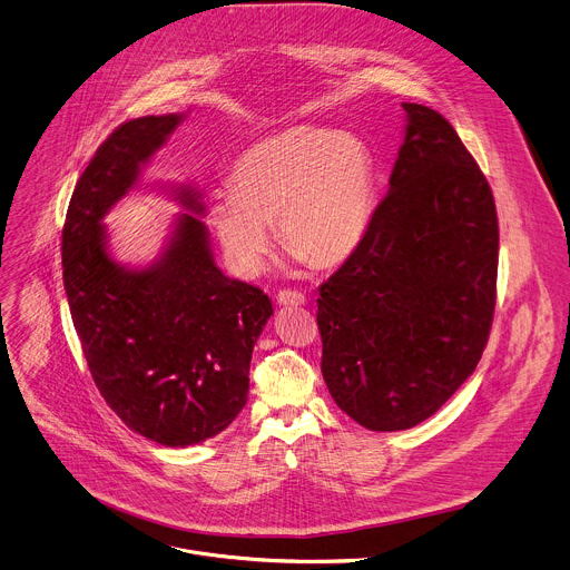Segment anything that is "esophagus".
I'll list each match as a JSON object with an SVG mask.
<instances>
[{"mask_svg":"<svg viewBox=\"0 0 570 570\" xmlns=\"http://www.w3.org/2000/svg\"><path fill=\"white\" fill-rule=\"evenodd\" d=\"M277 304L279 306H302L306 304V295L299 293V291H279L277 293Z\"/></svg>","mask_w":570,"mask_h":570,"instance_id":"1","label":"esophagus"}]
</instances>
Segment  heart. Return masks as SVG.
I'll return each mask as SVG.
<instances>
[{
	"label": "heart",
	"mask_w": 570,
	"mask_h": 570,
	"mask_svg": "<svg viewBox=\"0 0 570 570\" xmlns=\"http://www.w3.org/2000/svg\"><path fill=\"white\" fill-rule=\"evenodd\" d=\"M233 190L210 204V226L233 271L253 277L273 248L271 224L288 253L311 266L346 262L364 242L377 199L368 144L324 126H293L248 148L230 173Z\"/></svg>",
	"instance_id": "obj_1"
}]
</instances>
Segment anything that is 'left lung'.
<instances>
[{
  "label": "left lung",
  "instance_id": "1",
  "mask_svg": "<svg viewBox=\"0 0 570 570\" xmlns=\"http://www.w3.org/2000/svg\"><path fill=\"white\" fill-rule=\"evenodd\" d=\"M406 135L360 248L320 286L322 375L368 431H404L473 375L498 295V210L455 128L402 104Z\"/></svg>",
  "mask_w": 570,
  "mask_h": 570
}]
</instances>
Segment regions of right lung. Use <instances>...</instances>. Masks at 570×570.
Segmentation results:
<instances>
[{
  "mask_svg": "<svg viewBox=\"0 0 570 570\" xmlns=\"http://www.w3.org/2000/svg\"><path fill=\"white\" fill-rule=\"evenodd\" d=\"M181 119L117 126L77 179L61 230L63 288L95 386L130 431L170 449L215 438L239 415L253 346L273 315L264 291L217 268L190 186L175 190L188 213L150 266L126 268L108 253L101 219Z\"/></svg>",
  "mask_w": 570,
  "mask_h": 570,
  "instance_id": "add662e5",
  "label": "right lung"
}]
</instances>
